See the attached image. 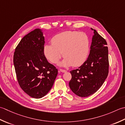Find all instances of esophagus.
I'll use <instances>...</instances> for the list:
<instances>
[{
  "label": "esophagus",
  "mask_w": 125,
  "mask_h": 125,
  "mask_svg": "<svg viewBox=\"0 0 125 125\" xmlns=\"http://www.w3.org/2000/svg\"><path fill=\"white\" fill-rule=\"evenodd\" d=\"M59 71L60 72H62V73H65L66 72V71L65 70H62V69H60L59 70Z\"/></svg>",
  "instance_id": "obj_1"
}]
</instances>
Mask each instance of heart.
I'll list each match as a JSON object with an SVG mask.
<instances>
[{"instance_id": "1", "label": "heart", "mask_w": 125, "mask_h": 125, "mask_svg": "<svg viewBox=\"0 0 125 125\" xmlns=\"http://www.w3.org/2000/svg\"><path fill=\"white\" fill-rule=\"evenodd\" d=\"M51 44L44 47V53L47 59L53 63H57L63 57L60 63L63 66H81L85 62L90 51V40L85 33L67 31L52 38Z\"/></svg>"}]
</instances>
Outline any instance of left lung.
<instances>
[{
    "mask_svg": "<svg viewBox=\"0 0 125 125\" xmlns=\"http://www.w3.org/2000/svg\"><path fill=\"white\" fill-rule=\"evenodd\" d=\"M94 30L88 58L78 69L70 71L69 86L79 96L86 97L96 92L107 77L108 50L106 40Z\"/></svg>",
    "mask_w": 125,
    "mask_h": 125,
    "instance_id": "obj_1",
    "label": "left lung"
}]
</instances>
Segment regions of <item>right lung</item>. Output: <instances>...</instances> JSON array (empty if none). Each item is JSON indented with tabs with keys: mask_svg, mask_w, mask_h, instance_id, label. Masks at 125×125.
Here are the masks:
<instances>
[{
	"mask_svg": "<svg viewBox=\"0 0 125 125\" xmlns=\"http://www.w3.org/2000/svg\"><path fill=\"white\" fill-rule=\"evenodd\" d=\"M44 44L42 30L36 29L22 38L13 55L19 85L28 95L36 99L47 94L58 74V69L44 55Z\"/></svg>",
	"mask_w": 125,
	"mask_h": 125,
	"instance_id": "right-lung-1",
	"label": "right lung"
}]
</instances>
